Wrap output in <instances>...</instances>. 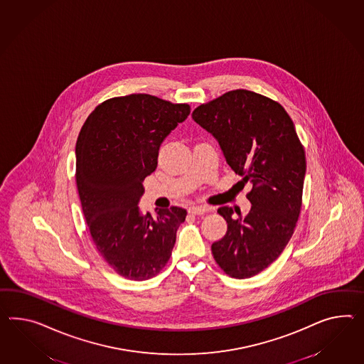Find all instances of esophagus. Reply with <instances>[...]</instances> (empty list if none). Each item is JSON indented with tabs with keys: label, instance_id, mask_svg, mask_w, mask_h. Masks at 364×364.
Here are the masks:
<instances>
[{
	"label": "esophagus",
	"instance_id": "esophagus-1",
	"mask_svg": "<svg viewBox=\"0 0 364 364\" xmlns=\"http://www.w3.org/2000/svg\"><path fill=\"white\" fill-rule=\"evenodd\" d=\"M210 210L207 208V207H205V205H193V207H190L188 208V213L191 215H205L208 213Z\"/></svg>",
	"mask_w": 364,
	"mask_h": 364
}]
</instances>
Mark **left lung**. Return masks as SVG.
Here are the masks:
<instances>
[{
    "mask_svg": "<svg viewBox=\"0 0 364 364\" xmlns=\"http://www.w3.org/2000/svg\"><path fill=\"white\" fill-rule=\"evenodd\" d=\"M193 119L218 140L242 183H251L250 213L242 218L239 207H220L218 214L227 222V232L211 245L225 274L248 279L268 268L294 232L302 207L305 150L284 107L248 90L200 104Z\"/></svg>",
    "mask_w": 364,
    "mask_h": 364,
    "instance_id": "obj_1",
    "label": "left lung"
}]
</instances>
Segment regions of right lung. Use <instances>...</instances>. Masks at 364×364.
I'll return each instance as SVG.
<instances>
[{
  "mask_svg": "<svg viewBox=\"0 0 364 364\" xmlns=\"http://www.w3.org/2000/svg\"><path fill=\"white\" fill-rule=\"evenodd\" d=\"M190 105L148 94L108 99L95 108L76 141V187L96 250L117 274L149 280L168 264L186 210L141 215L142 181L159 164L162 141Z\"/></svg>",
  "mask_w": 364,
  "mask_h": 364,
  "instance_id": "add662e5",
  "label": "right lung"
}]
</instances>
